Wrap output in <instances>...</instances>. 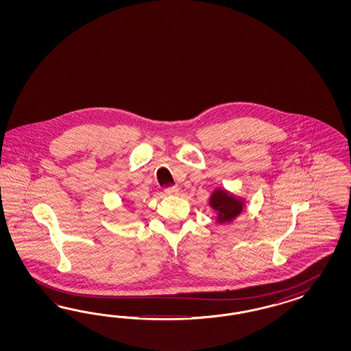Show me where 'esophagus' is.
<instances>
[{
	"instance_id": "obj_1",
	"label": "esophagus",
	"mask_w": 351,
	"mask_h": 351,
	"mask_svg": "<svg viewBox=\"0 0 351 351\" xmlns=\"http://www.w3.org/2000/svg\"><path fill=\"white\" fill-rule=\"evenodd\" d=\"M165 191H166L167 195H178L180 193V191L176 186H169V188L165 189Z\"/></svg>"
}]
</instances>
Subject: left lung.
Here are the masks:
<instances>
[{
    "label": "left lung",
    "instance_id": "1",
    "mask_svg": "<svg viewBox=\"0 0 351 351\" xmlns=\"http://www.w3.org/2000/svg\"><path fill=\"white\" fill-rule=\"evenodd\" d=\"M210 206L217 213V221L220 223L232 221L243 210V201L237 199L232 194L217 189L210 198Z\"/></svg>",
    "mask_w": 351,
    "mask_h": 351
}]
</instances>
